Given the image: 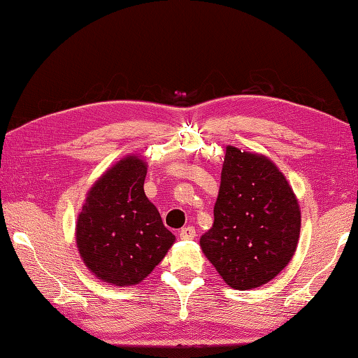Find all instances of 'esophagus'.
<instances>
[{"instance_id": "esophagus-1", "label": "esophagus", "mask_w": 358, "mask_h": 358, "mask_svg": "<svg viewBox=\"0 0 358 358\" xmlns=\"http://www.w3.org/2000/svg\"><path fill=\"white\" fill-rule=\"evenodd\" d=\"M179 237H180L182 240H193L194 237H196V229L192 227V226H187V227H184V229H180Z\"/></svg>"}]
</instances>
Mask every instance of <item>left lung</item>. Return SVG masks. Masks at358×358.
<instances>
[{"label":"left lung","instance_id":"obj_1","mask_svg":"<svg viewBox=\"0 0 358 358\" xmlns=\"http://www.w3.org/2000/svg\"><path fill=\"white\" fill-rule=\"evenodd\" d=\"M199 245L229 287L252 289L273 280L298 248L301 208L271 159L229 145L213 207Z\"/></svg>","mask_w":358,"mask_h":358}]
</instances>
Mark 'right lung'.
<instances>
[{
	"label": "right lung",
	"mask_w": 358,
	"mask_h": 358,
	"mask_svg": "<svg viewBox=\"0 0 358 358\" xmlns=\"http://www.w3.org/2000/svg\"><path fill=\"white\" fill-rule=\"evenodd\" d=\"M146 162L136 154L107 168L87 192L78 215L80 259L99 280L137 285L164 260L176 237L146 198Z\"/></svg>",
	"instance_id": "obj_1"
}]
</instances>
